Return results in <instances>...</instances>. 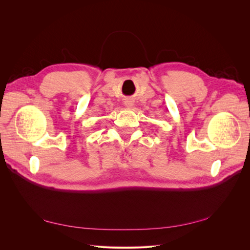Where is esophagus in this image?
I'll return each instance as SVG.
<instances>
[{
	"label": "esophagus",
	"mask_w": 250,
	"mask_h": 250,
	"mask_svg": "<svg viewBox=\"0 0 250 250\" xmlns=\"http://www.w3.org/2000/svg\"><path fill=\"white\" fill-rule=\"evenodd\" d=\"M124 103H125V105H126L127 107H132L133 104H134V102L132 100H126Z\"/></svg>",
	"instance_id": "esophagus-1"
}]
</instances>
